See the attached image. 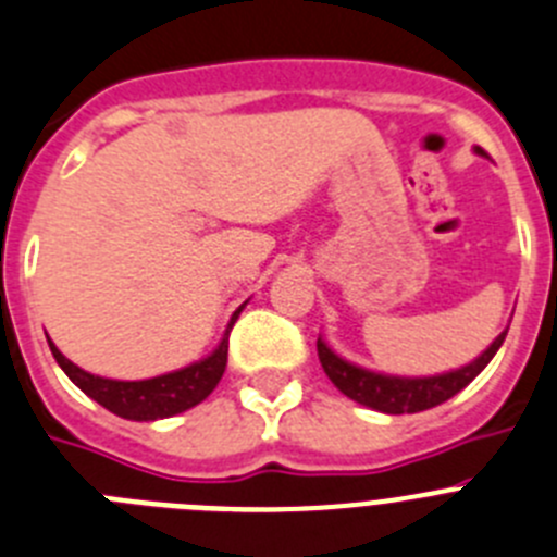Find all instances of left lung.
Segmentation results:
<instances>
[{
    "label": "left lung",
    "mask_w": 557,
    "mask_h": 557,
    "mask_svg": "<svg viewBox=\"0 0 557 557\" xmlns=\"http://www.w3.org/2000/svg\"><path fill=\"white\" fill-rule=\"evenodd\" d=\"M476 152H480V147H476ZM505 334H508V329L474 362L457 368V371L435 373V376H391V373L368 371V368L354 366V362L343 359L339 354H334L323 337H318V357H321L326 376L332 379L334 387L343 396L354 398L357 405H366L376 412L405 416V412H421L444 405L469 382H474L482 373V368L488 366L494 354L499 351V346L505 343Z\"/></svg>",
    "instance_id": "8db88e82"
}]
</instances>
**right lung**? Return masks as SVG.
<instances>
[{"instance_id":"right-lung-1","label":"right lung","mask_w":557,"mask_h":557,"mask_svg":"<svg viewBox=\"0 0 557 557\" xmlns=\"http://www.w3.org/2000/svg\"><path fill=\"white\" fill-rule=\"evenodd\" d=\"M248 304V301H245ZM245 304L231 314L228 326H225L220 346L209 354V357L191 362V366L178 368L172 373H161L152 379H139V382H122V379H106L95 376V373L77 368L72 359L63 357L58 346L49 339V351L58 359V366L63 368L72 382L86 393L88 398H95L97 405L111 410L113 416L127 418V421H159V418L178 416V412L191 410L209 396L225 373V362H228V334L234 329L236 318L245 309Z\"/></svg>"}]
</instances>
